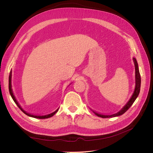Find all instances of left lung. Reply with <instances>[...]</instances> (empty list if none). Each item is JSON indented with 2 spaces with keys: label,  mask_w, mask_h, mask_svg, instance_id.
Listing matches in <instances>:
<instances>
[{
  "label": "left lung",
  "mask_w": 153,
  "mask_h": 153,
  "mask_svg": "<svg viewBox=\"0 0 153 153\" xmlns=\"http://www.w3.org/2000/svg\"><path fill=\"white\" fill-rule=\"evenodd\" d=\"M134 64H135V90H134L133 93L130 98V99L129 100V101L126 103V104L123 107L121 108V110H120L119 112L117 113H115L113 114H100L95 112V111L92 110L91 109L92 112H93L95 115H96L97 116L102 117V118H110V117H117L119 116V115H121L123 114H124L126 111L130 108V106L133 105L134 103V101H135L137 98L138 97V94H139V92L140 91V85H141V78H140V75L139 73V69H138V65L137 61L135 58H133Z\"/></svg>",
  "instance_id": "8db88e82"
}]
</instances>
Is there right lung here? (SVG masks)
<instances>
[{
	"label": "right lung",
	"instance_id": "right-lung-1",
	"mask_svg": "<svg viewBox=\"0 0 153 153\" xmlns=\"http://www.w3.org/2000/svg\"><path fill=\"white\" fill-rule=\"evenodd\" d=\"M11 78H12V71L11 70L10 73V76H9V91H10V95L11 96V98H13V101H15V103L18 106V108H19L25 114H26L27 115H28V116H29V117H34V118H37V119H47V118L52 117L53 115H54L57 112V111H58L59 108H58L55 111H54L53 112L51 113V114H47V115H34V114H31L30 113L27 112L26 111H25L24 109H23L21 107L20 105L18 103V102L16 98H15V95H14V94H13V89H12V85H11Z\"/></svg>",
	"mask_w": 153,
	"mask_h": 153
}]
</instances>
